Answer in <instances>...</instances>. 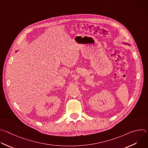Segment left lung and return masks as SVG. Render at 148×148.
Here are the masks:
<instances>
[{
  "label": "left lung",
  "instance_id": "obj_1",
  "mask_svg": "<svg viewBox=\"0 0 148 148\" xmlns=\"http://www.w3.org/2000/svg\"><path fill=\"white\" fill-rule=\"evenodd\" d=\"M125 43V44H127V43ZM128 45H130L128 43Z\"/></svg>",
  "mask_w": 148,
  "mask_h": 148
}]
</instances>
